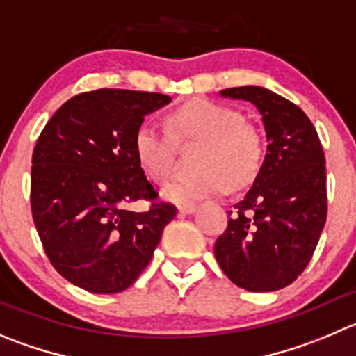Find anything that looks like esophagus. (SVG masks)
Returning <instances> with one entry per match:
<instances>
[{
  "mask_svg": "<svg viewBox=\"0 0 356 356\" xmlns=\"http://www.w3.org/2000/svg\"><path fill=\"white\" fill-rule=\"evenodd\" d=\"M197 211V204H181L179 205V212L182 214H191V212Z\"/></svg>",
  "mask_w": 356,
  "mask_h": 356,
  "instance_id": "1",
  "label": "esophagus"
}]
</instances>
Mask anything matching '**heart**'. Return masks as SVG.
<instances>
[{
  "instance_id": "heart-1",
  "label": "heart",
  "mask_w": 356,
  "mask_h": 356,
  "mask_svg": "<svg viewBox=\"0 0 356 356\" xmlns=\"http://www.w3.org/2000/svg\"><path fill=\"white\" fill-rule=\"evenodd\" d=\"M168 129L145 121L135 131L133 152L138 167L151 181L163 184L172 175L177 144H202L195 156L200 172L182 175L163 189L174 202H195L219 197L249 184L264 163L265 144L261 131L248 122L241 111L212 102L193 99L170 112Z\"/></svg>"
}]
</instances>
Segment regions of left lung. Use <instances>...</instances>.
Instances as JSON below:
<instances>
[{
	"label": "left lung",
	"instance_id": "8db88e82",
	"mask_svg": "<svg viewBox=\"0 0 356 356\" xmlns=\"http://www.w3.org/2000/svg\"><path fill=\"white\" fill-rule=\"evenodd\" d=\"M221 95L257 105L268 145L251 189L228 211L216 260L244 290H281L307 267L327 221L321 142L302 108L268 89L244 86Z\"/></svg>",
	"mask_w": 356,
	"mask_h": 356
}]
</instances>
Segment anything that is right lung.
<instances>
[{
  "label": "right lung",
  "mask_w": 356,
  "mask_h": 356,
  "mask_svg": "<svg viewBox=\"0 0 356 356\" xmlns=\"http://www.w3.org/2000/svg\"><path fill=\"white\" fill-rule=\"evenodd\" d=\"M159 92L96 89L63 103L33 149L31 212L52 267L91 293H119L137 281L163 228L177 214L138 167L133 137L170 102ZM137 200L153 204L133 213Z\"/></svg>",
  "instance_id": "right-lung-1"
}]
</instances>
